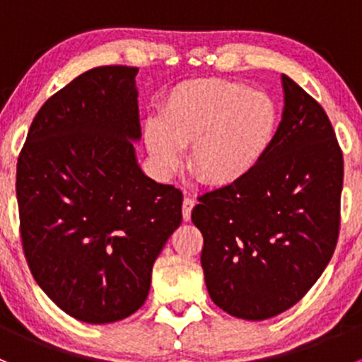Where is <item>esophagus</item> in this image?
Segmentation results:
<instances>
[{"label":"esophagus","instance_id":"1","mask_svg":"<svg viewBox=\"0 0 362 362\" xmlns=\"http://www.w3.org/2000/svg\"><path fill=\"white\" fill-rule=\"evenodd\" d=\"M196 202L192 198H184V203H182V215H184V221H189L191 218V211L194 208Z\"/></svg>","mask_w":362,"mask_h":362}]
</instances>
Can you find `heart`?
<instances>
[{
	"mask_svg": "<svg viewBox=\"0 0 362 362\" xmlns=\"http://www.w3.org/2000/svg\"><path fill=\"white\" fill-rule=\"evenodd\" d=\"M279 131V108L261 90L221 78L187 80L160 103L159 119L145 126V145L163 173L182 164L203 184L226 187L247 178L268 156Z\"/></svg>",
	"mask_w": 362,
	"mask_h": 362,
	"instance_id": "1",
	"label": "heart"
}]
</instances>
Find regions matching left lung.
I'll list each match as a JSON object with an SVG mask.
<instances>
[{"mask_svg":"<svg viewBox=\"0 0 362 362\" xmlns=\"http://www.w3.org/2000/svg\"><path fill=\"white\" fill-rule=\"evenodd\" d=\"M286 107L275 141L243 180L199 196L210 298L229 315L264 320L286 312L319 280L339 235L343 154L329 117L282 75Z\"/></svg>","mask_w":362,"mask_h":362,"instance_id":"1","label":"left lung"}]
</instances>
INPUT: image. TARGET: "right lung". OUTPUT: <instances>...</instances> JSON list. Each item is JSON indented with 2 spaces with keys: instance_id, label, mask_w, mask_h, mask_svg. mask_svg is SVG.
Here are the masks:
<instances>
[{
  "instance_id": "obj_1",
  "label": "right lung",
  "mask_w": 362,
  "mask_h": 362,
  "mask_svg": "<svg viewBox=\"0 0 362 362\" xmlns=\"http://www.w3.org/2000/svg\"><path fill=\"white\" fill-rule=\"evenodd\" d=\"M133 66L82 73L43 103L17 159L21 238L36 284L82 322L126 319L182 222V191L140 170Z\"/></svg>"
}]
</instances>
